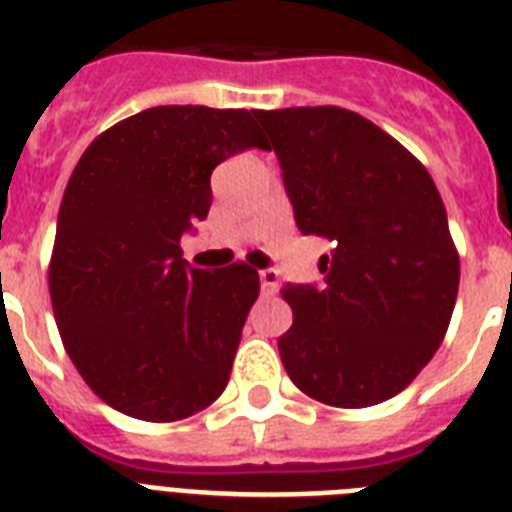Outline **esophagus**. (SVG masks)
Segmentation results:
<instances>
[{
	"instance_id": "esophagus-1",
	"label": "esophagus",
	"mask_w": 512,
	"mask_h": 512,
	"mask_svg": "<svg viewBox=\"0 0 512 512\" xmlns=\"http://www.w3.org/2000/svg\"><path fill=\"white\" fill-rule=\"evenodd\" d=\"M260 287H263L265 295H273L279 289V271H273V268L260 271Z\"/></svg>"
}]
</instances>
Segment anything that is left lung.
<instances>
[{"label": "left lung", "mask_w": 512, "mask_h": 512, "mask_svg": "<svg viewBox=\"0 0 512 512\" xmlns=\"http://www.w3.org/2000/svg\"><path fill=\"white\" fill-rule=\"evenodd\" d=\"M303 236L332 241L321 284H287L279 337L289 380L316 401H388L428 364L452 319L460 257L428 170L337 106L255 111Z\"/></svg>", "instance_id": "left-lung-1"}]
</instances>
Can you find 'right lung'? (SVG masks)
I'll return each instance as SVG.
<instances>
[{"label":"right lung","instance_id":"add662e5","mask_svg":"<svg viewBox=\"0 0 512 512\" xmlns=\"http://www.w3.org/2000/svg\"><path fill=\"white\" fill-rule=\"evenodd\" d=\"M265 148L255 111L156 106L106 130L68 180L50 297L76 372L127 417L175 422L228 385L260 276L209 273L180 239L212 204L217 164Z\"/></svg>","mask_w":512,"mask_h":512}]
</instances>
